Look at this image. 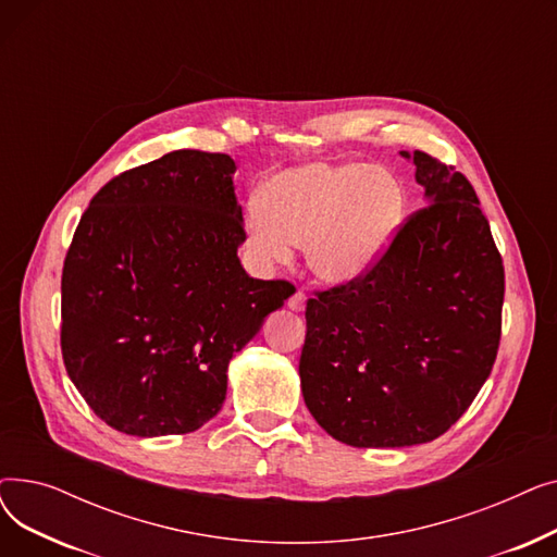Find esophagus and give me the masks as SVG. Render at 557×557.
<instances>
[{
  "label": "esophagus",
  "instance_id": "obj_1",
  "mask_svg": "<svg viewBox=\"0 0 557 557\" xmlns=\"http://www.w3.org/2000/svg\"><path fill=\"white\" fill-rule=\"evenodd\" d=\"M288 309L290 311H305V305H307V298H305V294H300V290H298V294H294V296H290L288 298Z\"/></svg>",
  "mask_w": 557,
  "mask_h": 557
}]
</instances>
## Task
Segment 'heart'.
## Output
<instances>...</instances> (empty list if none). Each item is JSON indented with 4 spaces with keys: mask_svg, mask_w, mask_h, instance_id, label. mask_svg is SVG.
I'll return each mask as SVG.
<instances>
[{
    "mask_svg": "<svg viewBox=\"0 0 557 557\" xmlns=\"http://www.w3.org/2000/svg\"><path fill=\"white\" fill-rule=\"evenodd\" d=\"M404 219V191L382 166L307 162L284 169L248 205L246 237L269 267L307 248L311 273L327 286L366 277L393 244Z\"/></svg>",
    "mask_w": 557,
    "mask_h": 557,
    "instance_id": "heart-1",
    "label": "heart"
}]
</instances>
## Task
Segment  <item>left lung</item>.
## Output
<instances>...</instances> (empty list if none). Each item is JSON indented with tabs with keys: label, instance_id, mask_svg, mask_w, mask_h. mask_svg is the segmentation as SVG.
Wrapping results in <instances>:
<instances>
[{
	"label": "left lung",
	"instance_id": "obj_1",
	"mask_svg": "<svg viewBox=\"0 0 557 557\" xmlns=\"http://www.w3.org/2000/svg\"><path fill=\"white\" fill-rule=\"evenodd\" d=\"M426 208L359 282L307 302L302 397L349 447H413L443 435L490 376L502 338L504 263L474 187L422 151Z\"/></svg>",
	"mask_w": 557,
	"mask_h": 557
}]
</instances>
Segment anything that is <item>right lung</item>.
<instances>
[{"mask_svg": "<svg viewBox=\"0 0 557 557\" xmlns=\"http://www.w3.org/2000/svg\"><path fill=\"white\" fill-rule=\"evenodd\" d=\"M225 153L173 151L112 178L63 267L61 347L87 406L112 429L181 435L223 406L227 366L294 296L255 280Z\"/></svg>", "mask_w": 557, "mask_h": 557, "instance_id": "add662e5", "label": "right lung"}]
</instances>
